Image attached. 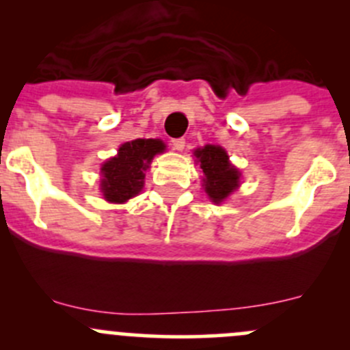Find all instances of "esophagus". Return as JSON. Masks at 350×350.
Wrapping results in <instances>:
<instances>
[{
	"instance_id": "esophagus-1",
	"label": "esophagus",
	"mask_w": 350,
	"mask_h": 350,
	"mask_svg": "<svg viewBox=\"0 0 350 350\" xmlns=\"http://www.w3.org/2000/svg\"><path fill=\"white\" fill-rule=\"evenodd\" d=\"M185 146H186L185 139H174V140H172V149H174V150H179V152H181V150L185 149Z\"/></svg>"
}]
</instances>
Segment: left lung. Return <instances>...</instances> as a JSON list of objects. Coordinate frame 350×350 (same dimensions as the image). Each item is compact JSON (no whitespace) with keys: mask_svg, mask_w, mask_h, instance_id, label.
Returning a JSON list of instances; mask_svg holds the SVG:
<instances>
[{"mask_svg":"<svg viewBox=\"0 0 350 350\" xmlns=\"http://www.w3.org/2000/svg\"><path fill=\"white\" fill-rule=\"evenodd\" d=\"M196 162L203 171V188L213 203H221L241 185V172L228 161L220 146H204L195 150Z\"/></svg>","mask_w":350,"mask_h":350,"instance_id":"8db88e82","label":"left lung"}]
</instances>
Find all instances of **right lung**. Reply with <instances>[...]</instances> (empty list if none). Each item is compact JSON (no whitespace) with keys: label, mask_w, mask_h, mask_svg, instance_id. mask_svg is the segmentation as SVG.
<instances>
[{"label":"right lung","mask_w":350,"mask_h":350,"mask_svg":"<svg viewBox=\"0 0 350 350\" xmlns=\"http://www.w3.org/2000/svg\"><path fill=\"white\" fill-rule=\"evenodd\" d=\"M161 139H137L120 146L118 154L101 165L100 188L109 203H125L144 188V172L149 169L154 155L164 152Z\"/></svg>","instance_id":"obj_1"}]
</instances>
